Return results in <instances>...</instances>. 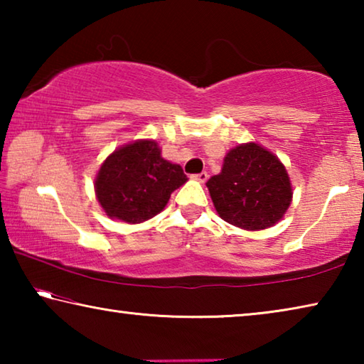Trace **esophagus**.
<instances>
[{
  "mask_svg": "<svg viewBox=\"0 0 364 364\" xmlns=\"http://www.w3.org/2000/svg\"><path fill=\"white\" fill-rule=\"evenodd\" d=\"M193 178H194V180H197V181H200V183H205V181H207V178H208V175H207V171H202V173L193 175Z\"/></svg>",
  "mask_w": 364,
  "mask_h": 364,
  "instance_id": "1",
  "label": "esophagus"
}]
</instances>
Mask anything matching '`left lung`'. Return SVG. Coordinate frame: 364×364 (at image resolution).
Wrapping results in <instances>:
<instances>
[{
  "instance_id": "1",
  "label": "left lung",
  "mask_w": 364,
  "mask_h": 364,
  "mask_svg": "<svg viewBox=\"0 0 364 364\" xmlns=\"http://www.w3.org/2000/svg\"><path fill=\"white\" fill-rule=\"evenodd\" d=\"M221 218L242 230L278 223L291 205V180L279 159L255 143L226 154L221 173L207 181Z\"/></svg>"
}]
</instances>
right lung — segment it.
I'll use <instances>...</instances> for the list:
<instances>
[{
  "label": "right lung",
  "instance_id": "1",
  "mask_svg": "<svg viewBox=\"0 0 364 364\" xmlns=\"http://www.w3.org/2000/svg\"><path fill=\"white\" fill-rule=\"evenodd\" d=\"M188 181L183 168L162 159L156 141H136L114 151L95 188L110 218L141 223L164 210L171 193Z\"/></svg>",
  "mask_w": 364,
  "mask_h": 364
}]
</instances>
